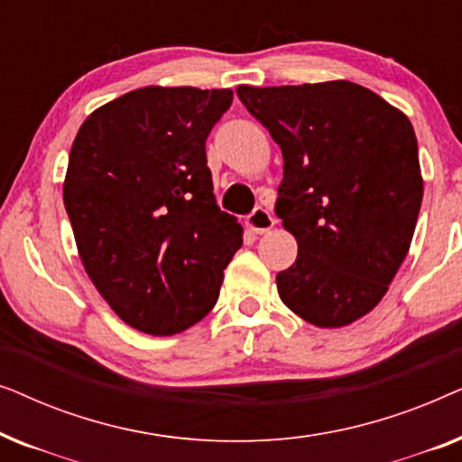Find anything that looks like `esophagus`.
Instances as JSON below:
<instances>
[{
    "label": "esophagus",
    "instance_id": "34e87169",
    "mask_svg": "<svg viewBox=\"0 0 462 462\" xmlns=\"http://www.w3.org/2000/svg\"><path fill=\"white\" fill-rule=\"evenodd\" d=\"M273 225H275V218L271 217V212L264 210V208H256V210L245 218V226H248L252 233H258V236H263V233L273 229Z\"/></svg>",
    "mask_w": 462,
    "mask_h": 462
}]
</instances>
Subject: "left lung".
I'll list each match as a JSON object with an SVG mask.
<instances>
[{
	"label": "left lung",
	"mask_w": 462,
	"mask_h": 462,
	"mask_svg": "<svg viewBox=\"0 0 462 462\" xmlns=\"http://www.w3.org/2000/svg\"><path fill=\"white\" fill-rule=\"evenodd\" d=\"M283 155L275 214L299 244L275 277L283 305L318 328L374 309L406 258L422 201L410 119L353 81L237 86Z\"/></svg>",
	"instance_id": "1"
}]
</instances>
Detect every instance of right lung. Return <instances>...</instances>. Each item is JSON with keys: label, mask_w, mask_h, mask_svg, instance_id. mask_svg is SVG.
I'll list each match as a JSON object with an SVG mask.
<instances>
[{"label": "right lung", "mask_w": 462, "mask_h": 462, "mask_svg": "<svg viewBox=\"0 0 462 462\" xmlns=\"http://www.w3.org/2000/svg\"><path fill=\"white\" fill-rule=\"evenodd\" d=\"M231 103L226 88H138L98 106L75 136L62 199L79 258L136 330L170 337L204 319L242 248L206 160Z\"/></svg>", "instance_id": "right-lung-1"}]
</instances>
